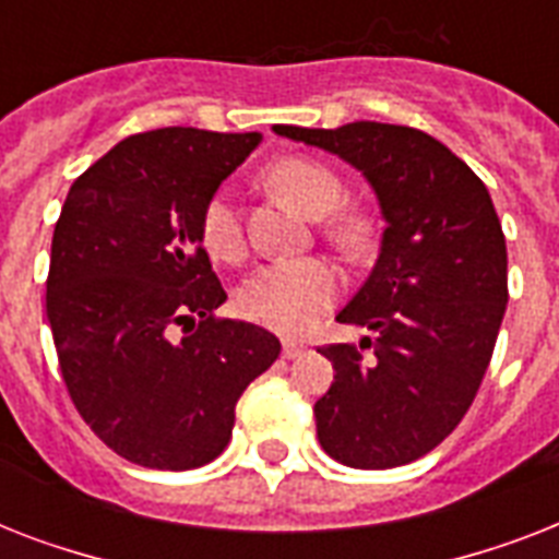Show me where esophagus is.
<instances>
[{"mask_svg":"<svg viewBox=\"0 0 559 559\" xmlns=\"http://www.w3.org/2000/svg\"><path fill=\"white\" fill-rule=\"evenodd\" d=\"M307 350V345L305 342H293V340H287L284 342V357L287 359H296V357H301V354H305Z\"/></svg>","mask_w":559,"mask_h":559,"instance_id":"1","label":"esophagus"}]
</instances>
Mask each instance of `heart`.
Segmentation results:
<instances>
[{
  "label": "heart",
  "instance_id": "obj_1",
  "mask_svg": "<svg viewBox=\"0 0 559 559\" xmlns=\"http://www.w3.org/2000/svg\"><path fill=\"white\" fill-rule=\"evenodd\" d=\"M272 186L296 202L310 217H328L345 200V186L328 165L307 156H289L272 165ZM202 243L214 258L235 261L243 252V228L237 214L235 193L219 188L209 197L200 217ZM331 235L342 246L362 240V223L340 219ZM340 293L336 272L319 258H293V261L263 263L237 289V307L246 319L275 328V331H301L313 322Z\"/></svg>",
  "mask_w": 559,
  "mask_h": 559
}]
</instances>
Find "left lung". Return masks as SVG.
I'll return each mask as SVG.
<instances>
[{
  "label": "left lung",
  "instance_id": "obj_1",
  "mask_svg": "<svg viewBox=\"0 0 559 559\" xmlns=\"http://www.w3.org/2000/svg\"><path fill=\"white\" fill-rule=\"evenodd\" d=\"M272 130L357 168L385 223L366 284L336 313L371 336L359 348H322L333 382L313 406L319 443L357 469L417 461L467 415L493 357L508 305V249L493 200L447 144L415 127Z\"/></svg>",
  "mask_w": 559,
  "mask_h": 559
}]
</instances>
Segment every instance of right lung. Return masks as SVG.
<instances>
[{"instance_id": "add662e5", "label": "right lung", "mask_w": 559, "mask_h": 559, "mask_svg": "<svg viewBox=\"0 0 559 559\" xmlns=\"http://www.w3.org/2000/svg\"><path fill=\"white\" fill-rule=\"evenodd\" d=\"M261 139L162 127L118 142L69 188L46 316L72 403L133 464L217 459L240 394L281 354L258 324L214 319L226 289L200 231L209 197Z\"/></svg>"}]
</instances>
